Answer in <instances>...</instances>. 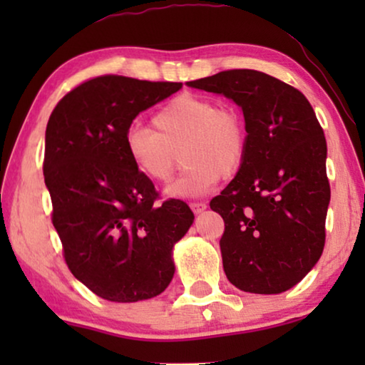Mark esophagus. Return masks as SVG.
I'll list each match as a JSON object with an SVG mask.
<instances>
[{
    "label": "esophagus",
    "mask_w": 365,
    "mask_h": 365,
    "mask_svg": "<svg viewBox=\"0 0 365 365\" xmlns=\"http://www.w3.org/2000/svg\"><path fill=\"white\" fill-rule=\"evenodd\" d=\"M206 204L204 202H191V209L194 214H201L202 211H206Z\"/></svg>",
    "instance_id": "obj_1"
}]
</instances>
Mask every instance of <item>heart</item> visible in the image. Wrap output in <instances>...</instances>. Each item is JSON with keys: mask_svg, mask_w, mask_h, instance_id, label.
<instances>
[{"mask_svg": "<svg viewBox=\"0 0 365 365\" xmlns=\"http://www.w3.org/2000/svg\"><path fill=\"white\" fill-rule=\"evenodd\" d=\"M153 126L156 133L146 128L128 129L124 146L134 168L158 184L171 181L181 154L186 171L168 189L169 196H201L221 176H236L246 163V119L237 109L221 108L211 98L179 94L154 114Z\"/></svg>", "mask_w": 365, "mask_h": 365, "instance_id": "obj_1", "label": "heart"}]
</instances>
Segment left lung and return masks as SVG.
<instances>
[{"instance_id": "left-lung-1", "label": "left lung", "mask_w": 365, "mask_h": 365, "mask_svg": "<svg viewBox=\"0 0 365 365\" xmlns=\"http://www.w3.org/2000/svg\"><path fill=\"white\" fill-rule=\"evenodd\" d=\"M187 86L232 99L249 129L246 163L209 202L224 219V272L244 292L287 291L316 266L326 242L331 186L316 113L299 89L254 69Z\"/></svg>"}]
</instances>
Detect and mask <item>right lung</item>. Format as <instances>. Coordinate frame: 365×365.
Returning <instances> with one entry per match:
<instances>
[{"label":"right lung","instance_id":"obj_1","mask_svg":"<svg viewBox=\"0 0 365 365\" xmlns=\"http://www.w3.org/2000/svg\"><path fill=\"white\" fill-rule=\"evenodd\" d=\"M181 88L104 74L64 94L49 116L43 173L53 226L69 271L106 301L159 296L174 276V244L194 221L184 201L156 202L124 146L133 119Z\"/></svg>","mask_w":365,"mask_h":365}]
</instances>
